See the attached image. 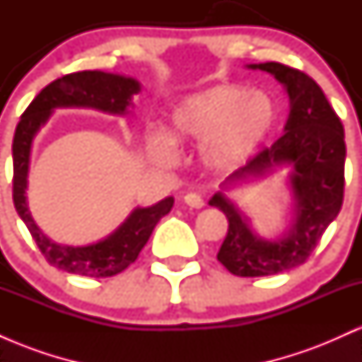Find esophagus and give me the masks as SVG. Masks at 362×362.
I'll return each mask as SVG.
<instances>
[{
  "label": "esophagus",
  "mask_w": 362,
  "mask_h": 362,
  "mask_svg": "<svg viewBox=\"0 0 362 362\" xmlns=\"http://www.w3.org/2000/svg\"><path fill=\"white\" fill-rule=\"evenodd\" d=\"M184 201L187 206L194 207V209H201V207H204V199H202L199 194H194V192L187 194L184 197Z\"/></svg>",
  "instance_id": "1"
}]
</instances>
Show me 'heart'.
Wrapping results in <instances>:
<instances>
[{"label":"heart","mask_w":362,"mask_h":362,"mask_svg":"<svg viewBox=\"0 0 362 362\" xmlns=\"http://www.w3.org/2000/svg\"><path fill=\"white\" fill-rule=\"evenodd\" d=\"M277 120L272 97L240 85H216L190 95L177 107L170 122L175 146H201L202 165L209 172L238 168L271 136ZM151 151L161 160L172 155L163 136L151 138Z\"/></svg>","instance_id":"b5f03b06"}]
</instances>
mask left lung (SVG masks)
<instances>
[{
  "instance_id": "left-lung-1",
  "label": "left lung",
  "mask_w": 362,
  "mask_h": 362,
  "mask_svg": "<svg viewBox=\"0 0 362 362\" xmlns=\"http://www.w3.org/2000/svg\"><path fill=\"white\" fill-rule=\"evenodd\" d=\"M248 68L271 73L284 85L289 95V115L284 134L228 177L223 189L289 165L293 168L289 175L294 197L293 223L281 238L264 240L253 233L247 216L223 192L214 194L209 204L228 218V235L218 260L235 276L260 277L305 264L328 224L337 218L344 201L346 141L339 115L313 78L281 62H260Z\"/></svg>"
}]
</instances>
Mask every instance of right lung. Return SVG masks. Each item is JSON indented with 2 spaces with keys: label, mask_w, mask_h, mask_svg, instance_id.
Wrapping results in <instances>:
<instances>
[{
  "label": "right lung",
  "mask_w": 362,
  "mask_h": 362,
  "mask_svg": "<svg viewBox=\"0 0 362 362\" xmlns=\"http://www.w3.org/2000/svg\"><path fill=\"white\" fill-rule=\"evenodd\" d=\"M141 85L134 78L103 71H78L49 83L20 117L13 138V204L45 260L61 271L86 277H110L127 269L151 236L156 223L170 213L173 197L155 206L136 207L114 233L85 247H68L49 240L37 226L27 204V177L32 141L54 109L85 107L124 115Z\"/></svg>",
  "instance_id": "obj_1"
}]
</instances>
